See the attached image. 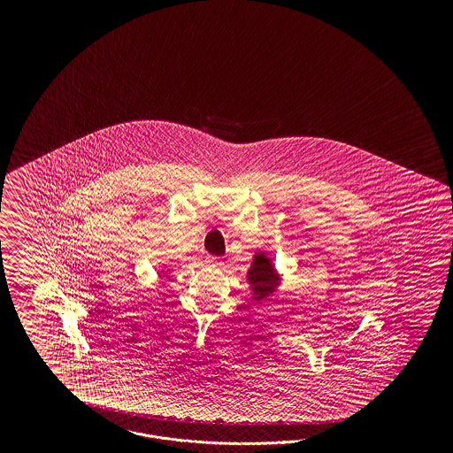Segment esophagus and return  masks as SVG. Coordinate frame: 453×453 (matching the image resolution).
Listing matches in <instances>:
<instances>
[{"label":"esophagus","instance_id":"esophagus-1","mask_svg":"<svg viewBox=\"0 0 453 453\" xmlns=\"http://www.w3.org/2000/svg\"><path fill=\"white\" fill-rule=\"evenodd\" d=\"M209 264H211V265H222V261H220V259H218V257H211V259H209Z\"/></svg>","mask_w":453,"mask_h":453}]
</instances>
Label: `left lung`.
Masks as SVG:
<instances>
[{
  "mask_svg": "<svg viewBox=\"0 0 453 453\" xmlns=\"http://www.w3.org/2000/svg\"><path fill=\"white\" fill-rule=\"evenodd\" d=\"M249 284L252 286V292L256 294V301H261L267 294L274 292L275 284H277V275H275L273 264L264 254H257L256 261L252 262V267L249 269Z\"/></svg>",
  "mask_w": 453,
  "mask_h": 453,
  "instance_id": "obj_1",
  "label": "left lung"
}]
</instances>
